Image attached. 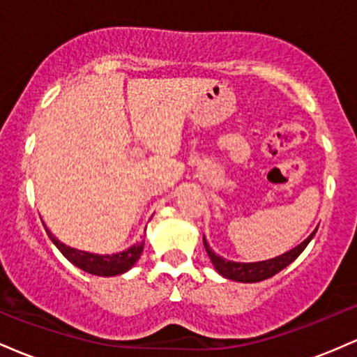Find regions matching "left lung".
Returning a JSON list of instances; mask_svg holds the SVG:
<instances>
[{"mask_svg": "<svg viewBox=\"0 0 357 357\" xmlns=\"http://www.w3.org/2000/svg\"><path fill=\"white\" fill-rule=\"evenodd\" d=\"M315 231L317 230H314L301 245H297L296 248L285 252L284 255H278L275 258H270V260H264V261H253V264L230 261V260H225V258H221L220 255H216V253L210 248V245H208L204 235H203V245L204 248H206L208 257L211 258L213 267L216 268V272H218L220 275L230 278V280L245 282V284H247V282H261L265 280V278L273 277L275 273L280 272V270H284L287 265L292 264V261L296 260L302 252H304V248L309 245V241L312 240Z\"/></svg>", "mask_w": 357, "mask_h": 357, "instance_id": "left-lung-1", "label": "left lung"}]
</instances>
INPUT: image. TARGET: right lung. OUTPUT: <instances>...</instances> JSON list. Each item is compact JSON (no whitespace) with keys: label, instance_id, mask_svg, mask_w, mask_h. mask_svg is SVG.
<instances>
[{"label":"right lung","instance_id":"obj_1","mask_svg":"<svg viewBox=\"0 0 357 357\" xmlns=\"http://www.w3.org/2000/svg\"><path fill=\"white\" fill-rule=\"evenodd\" d=\"M50 240L55 243V247L60 250L61 255L67 258L68 261H72L75 267H79L84 270V272L92 273V275H99V277H112V275H121L132 267L134 264L139 260L141 257L142 248H144V241L141 243L132 245L124 252L121 253H112V255H97V253H89V252H82V250L67 247L61 241H59L55 236L52 235L50 231L47 230Z\"/></svg>","mask_w":357,"mask_h":357}]
</instances>
